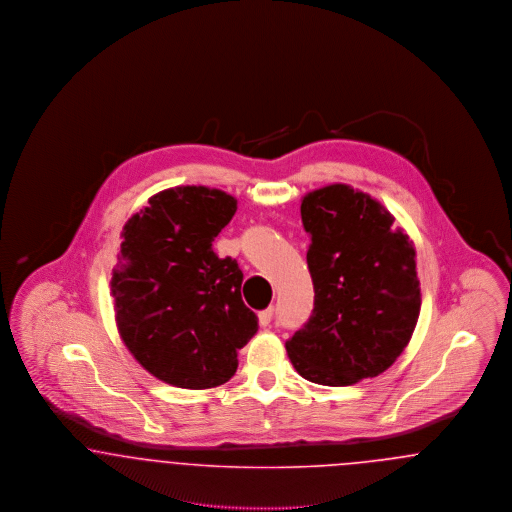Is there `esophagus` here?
<instances>
[{
	"mask_svg": "<svg viewBox=\"0 0 512 512\" xmlns=\"http://www.w3.org/2000/svg\"><path fill=\"white\" fill-rule=\"evenodd\" d=\"M272 317H274V309H267V311H261V313H259V322H261V326H270V322H272Z\"/></svg>",
	"mask_w": 512,
	"mask_h": 512,
	"instance_id": "34e87169",
	"label": "esophagus"
}]
</instances>
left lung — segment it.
I'll return each mask as SVG.
<instances>
[{"label": "left lung", "mask_w": 512, "mask_h": 512, "mask_svg": "<svg viewBox=\"0 0 512 512\" xmlns=\"http://www.w3.org/2000/svg\"><path fill=\"white\" fill-rule=\"evenodd\" d=\"M315 303L286 341L295 370L322 386H351L388 370L420 315L413 242L376 199L345 184L303 197Z\"/></svg>", "instance_id": "8db88e82"}]
</instances>
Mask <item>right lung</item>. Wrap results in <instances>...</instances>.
Instances as JSON below:
<instances>
[{
	"label": "right lung",
	"instance_id": "1",
	"mask_svg": "<svg viewBox=\"0 0 512 512\" xmlns=\"http://www.w3.org/2000/svg\"><path fill=\"white\" fill-rule=\"evenodd\" d=\"M236 213L220 190L153 195L122 230L111 292L121 338L155 378L190 390L228 382L259 318L242 299L244 272L213 242Z\"/></svg>",
	"mask_w": 512,
	"mask_h": 512
}]
</instances>
